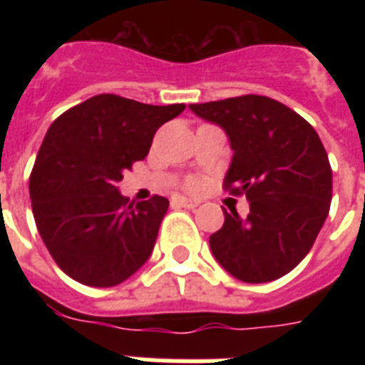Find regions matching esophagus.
Listing matches in <instances>:
<instances>
[{"instance_id": "obj_1", "label": "esophagus", "mask_w": 365, "mask_h": 365, "mask_svg": "<svg viewBox=\"0 0 365 365\" xmlns=\"http://www.w3.org/2000/svg\"><path fill=\"white\" fill-rule=\"evenodd\" d=\"M172 205L182 206V208H197L200 202L195 199H187V197H174V199H172Z\"/></svg>"}]
</instances>
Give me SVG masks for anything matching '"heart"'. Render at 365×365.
<instances>
[{
	"label": "heart",
	"mask_w": 365,
	"mask_h": 365,
	"mask_svg": "<svg viewBox=\"0 0 365 365\" xmlns=\"http://www.w3.org/2000/svg\"><path fill=\"white\" fill-rule=\"evenodd\" d=\"M187 185H189V189H199L200 182H199V180H195V178H191V180L187 182Z\"/></svg>",
	"instance_id": "obj_1"
}]
</instances>
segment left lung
<instances>
[{"label": "left lung", "instance_id": "8db88e82", "mask_svg": "<svg viewBox=\"0 0 365 365\" xmlns=\"http://www.w3.org/2000/svg\"><path fill=\"white\" fill-rule=\"evenodd\" d=\"M189 110L225 130L233 159L223 183L250 202L246 217L223 212V227L210 235L212 254L242 282L284 277L309 254L331 202V166L317 130L288 106L257 94Z\"/></svg>", "mask_w": 365, "mask_h": 365}]
</instances>
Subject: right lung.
Segmentation results:
<instances>
[{
    "label": "right lung",
    "mask_w": 365,
    "mask_h": 365,
    "mask_svg": "<svg viewBox=\"0 0 365 365\" xmlns=\"http://www.w3.org/2000/svg\"><path fill=\"white\" fill-rule=\"evenodd\" d=\"M185 110L98 94L45 134L30 176L34 220L56 265L77 282L111 288L153 252L168 199L128 202L117 183L145 159L157 128Z\"/></svg>",
    "instance_id": "right-lung-1"
}]
</instances>
